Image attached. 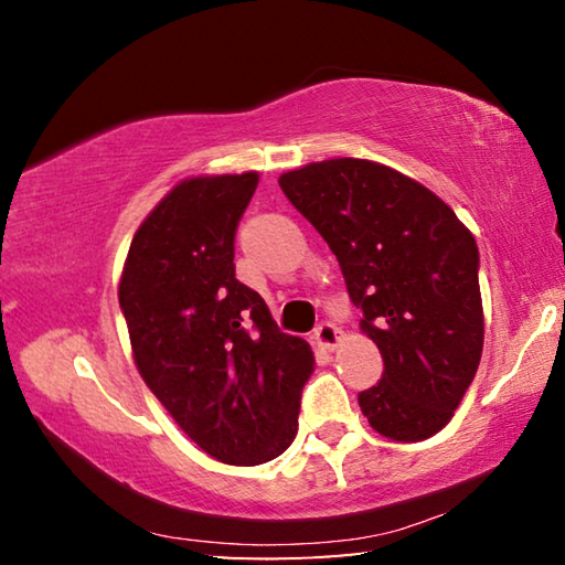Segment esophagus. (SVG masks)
I'll list each match as a JSON object with an SVG mask.
<instances>
[{
  "label": "esophagus",
  "mask_w": 565,
  "mask_h": 565,
  "mask_svg": "<svg viewBox=\"0 0 565 565\" xmlns=\"http://www.w3.org/2000/svg\"><path fill=\"white\" fill-rule=\"evenodd\" d=\"M313 337H317V343H319L321 349L333 351V349L339 347V341H341V331L333 327V323L323 321V323H319V329L313 331Z\"/></svg>",
  "instance_id": "34e87169"
}]
</instances>
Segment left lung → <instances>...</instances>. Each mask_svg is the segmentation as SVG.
<instances>
[{
    "mask_svg": "<svg viewBox=\"0 0 565 565\" xmlns=\"http://www.w3.org/2000/svg\"><path fill=\"white\" fill-rule=\"evenodd\" d=\"M279 186L337 254L384 376L359 394L391 441H424L451 420L483 351L478 246L431 189L369 159L286 171Z\"/></svg>",
    "mask_w": 565,
    "mask_h": 565,
    "instance_id": "left-lung-1",
    "label": "left lung"
}]
</instances>
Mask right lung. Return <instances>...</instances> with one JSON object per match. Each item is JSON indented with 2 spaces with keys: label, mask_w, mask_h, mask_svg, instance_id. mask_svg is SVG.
Here are the masks:
<instances>
[{
  "label": "right lung",
  "mask_w": 565,
  "mask_h": 565,
  "mask_svg": "<svg viewBox=\"0 0 565 565\" xmlns=\"http://www.w3.org/2000/svg\"><path fill=\"white\" fill-rule=\"evenodd\" d=\"M259 174L191 177L131 238L119 306L141 379L216 461L259 466L299 428L313 351L281 333L234 274V236Z\"/></svg>",
  "instance_id": "1"
}]
</instances>
